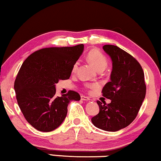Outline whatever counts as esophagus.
<instances>
[{
  "label": "esophagus",
  "instance_id": "34e87169",
  "mask_svg": "<svg viewBox=\"0 0 161 161\" xmlns=\"http://www.w3.org/2000/svg\"><path fill=\"white\" fill-rule=\"evenodd\" d=\"M81 99H82V100H84V101H89V100H90V98L86 97V96L82 95V96H81Z\"/></svg>",
  "mask_w": 161,
  "mask_h": 161
}]
</instances>
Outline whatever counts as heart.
Instances as JSON below:
<instances>
[{"label":"heart","instance_id":"1","mask_svg":"<svg viewBox=\"0 0 161 161\" xmlns=\"http://www.w3.org/2000/svg\"><path fill=\"white\" fill-rule=\"evenodd\" d=\"M87 59L97 70L105 69L108 64V59L106 56L98 50H91L87 54ZM78 67V62H76L73 67V71H76ZM86 89H89L91 87V85H86L85 86Z\"/></svg>","mask_w":161,"mask_h":161}]
</instances>
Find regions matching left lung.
I'll use <instances>...</instances> for the list:
<instances>
[{
	"instance_id": "1",
	"label": "left lung",
	"mask_w": 161,
	"mask_h": 161,
	"mask_svg": "<svg viewBox=\"0 0 161 161\" xmlns=\"http://www.w3.org/2000/svg\"><path fill=\"white\" fill-rule=\"evenodd\" d=\"M103 49L111 58L113 68L102 93L111 102L97 100L99 112L91 121L104 131H117L130 125L139 112L146 91L144 73L137 59L121 48L106 44Z\"/></svg>"
}]
</instances>
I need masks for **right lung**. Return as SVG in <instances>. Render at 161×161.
<instances>
[{
    "mask_svg": "<svg viewBox=\"0 0 161 161\" xmlns=\"http://www.w3.org/2000/svg\"><path fill=\"white\" fill-rule=\"evenodd\" d=\"M83 49L82 44L43 48L30 55L22 64L14 88L24 117L36 129L53 131L66 117L69 103L80 100V95L74 91L57 97L55 84L70 78Z\"/></svg>",
    "mask_w": 161,
    "mask_h": 161,
    "instance_id": "right-lung-1",
    "label": "right lung"
}]
</instances>
